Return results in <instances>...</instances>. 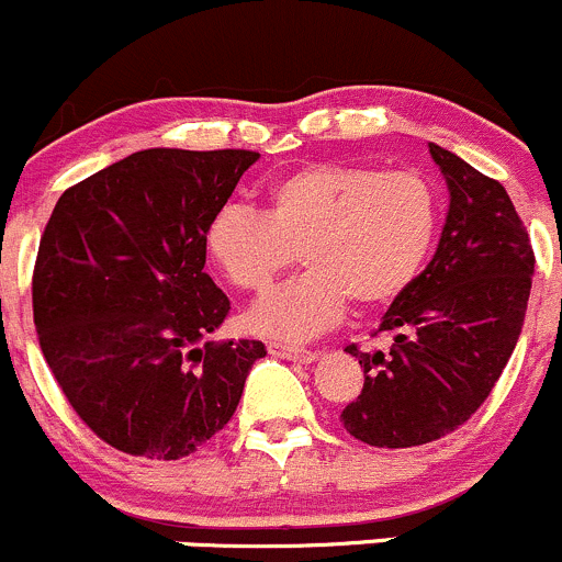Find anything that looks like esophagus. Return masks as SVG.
I'll list each match as a JSON object with an SVG mask.
<instances>
[{
	"instance_id": "1",
	"label": "esophagus",
	"mask_w": 562,
	"mask_h": 562,
	"mask_svg": "<svg viewBox=\"0 0 562 562\" xmlns=\"http://www.w3.org/2000/svg\"><path fill=\"white\" fill-rule=\"evenodd\" d=\"M268 351L273 357H283V360H292V362H314L316 360V351L303 349V346H286V344H276L270 340Z\"/></svg>"
}]
</instances>
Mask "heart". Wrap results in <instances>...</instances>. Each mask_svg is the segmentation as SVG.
I'll list each match as a JSON object with an SVG mask.
<instances>
[{
	"mask_svg": "<svg viewBox=\"0 0 562 562\" xmlns=\"http://www.w3.org/2000/svg\"><path fill=\"white\" fill-rule=\"evenodd\" d=\"M441 227V194L419 170L316 161L276 178L262 213L224 205L205 251L235 289L265 294L297 262L305 273L257 305L251 327L303 340L401 297L425 268Z\"/></svg>",
	"mask_w": 562,
	"mask_h": 562,
	"instance_id": "b5f03b06",
	"label": "heart"
}]
</instances>
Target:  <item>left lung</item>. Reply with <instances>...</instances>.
Returning a JSON list of instances; mask_svg holds the SVG:
<instances>
[{
	"label": "left lung",
	"mask_w": 562,
	"mask_h": 562,
	"mask_svg": "<svg viewBox=\"0 0 562 562\" xmlns=\"http://www.w3.org/2000/svg\"><path fill=\"white\" fill-rule=\"evenodd\" d=\"M430 154L452 194L436 257L373 329L392 335L390 351L346 346L366 384L340 422L379 449L438 441L476 414L517 346L533 283V246L506 189L436 143Z\"/></svg>",
	"instance_id": "obj_1"
}]
</instances>
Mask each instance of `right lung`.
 <instances>
[{
    "label": "right lung",
    "mask_w": 562,
    "mask_h": 562,
    "mask_svg": "<svg viewBox=\"0 0 562 562\" xmlns=\"http://www.w3.org/2000/svg\"><path fill=\"white\" fill-rule=\"evenodd\" d=\"M257 151L146 148L56 202L32 311L67 403L119 452L181 460L238 408L262 340H207L229 300L205 273L207 222Z\"/></svg>",
    "instance_id": "1"
}]
</instances>
